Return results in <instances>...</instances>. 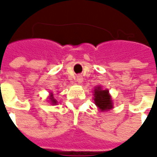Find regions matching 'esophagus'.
Listing matches in <instances>:
<instances>
[{"label": "esophagus", "instance_id": "1", "mask_svg": "<svg viewBox=\"0 0 157 157\" xmlns=\"http://www.w3.org/2000/svg\"><path fill=\"white\" fill-rule=\"evenodd\" d=\"M76 82H78V83H82V82H83V78H82V76H81V75L77 76V78H76Z\"/></svg>", "mask_w": 157, "mask_h": 157}]
</instances>
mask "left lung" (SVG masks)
<instances>
[{
    "mask_svg": "<svg viewBox=\"0 0 157 157\" xmlns=\"http://www.w3.org/2000/svg\"><path fill=\"white\" fill-rule=\"evenodd\" d=\"M94 102L101 111H107L113 108L111 96L108 90H102L98 86L94 90Z\"/></svg>",
    "mask_w": 157,
    "mask_h": 157,
    "instance_id": "1",
    "label": "left lung"
}]
</instances>
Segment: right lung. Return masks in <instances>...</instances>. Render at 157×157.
<instances>
[{
  "instance_id": "1",
  "label": "right lung",
  "mask_w": 157,
  "mask_h": 157,
  "mask_svg": "<svg viewBox=\"0 0 157 157\" xmlns=\"http://www.w3.org/2000/svg\"><path fill=\"white\" fill-rule=\"evenodd\" d=\"M49 100H50V102H52V104H55V103H56V100H55V99L54 98V97H53V95L50 96V98H49Z\"/></svg>"
}]
</instances>
